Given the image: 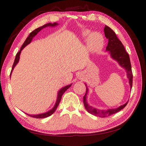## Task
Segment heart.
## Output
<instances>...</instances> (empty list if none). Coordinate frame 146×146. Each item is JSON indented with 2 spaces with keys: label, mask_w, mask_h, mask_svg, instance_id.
Segmentation results:
<instances>
[{
  "label": "heart",
  "mask_w": 146,
  "mask_h": 146,
  "mask_svg": "<svg viewBox=\"0 0 146 146\" xmlns=\"http://www.w3.org/2000/svg\"><path fill=\"white\" fill-rule=\"evenodd\" d=\"M84 36L88 37L87 44L89 49L93 52H97L102 49L104 45V37L98 32H92L91 33L89 29H85L82 32Z\"/></svg>",
  "instance_id": "heart-1"
}]
</instances>
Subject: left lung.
<instances>
[{
	"instance_id": "8db88e82",
	"label": "left lung",
	"mask_w": 146,
	"mask_h": 146,
	"mask_svg": "<svg viewBox=\"0 0 146 146\" xmlns=\"http://www.w3.org/2000/svg\"><path fill=\"white\" fill-rule=\"evenodd\" d=\"M104 33L106 37L108 39V44L106 47V51H108L110 54L111 57L113 60H115L119 64L121 67L124 68L127 73V77L129 79V84L130 85V88L131 90L133 85V73L131 70V65L130 62V58L128 53L126 52L121 41L118 38L116 34L110 27L107 26H105ZM86 86V93L84 96V104L86 110L88 113H91L95 116H98L100 117H106L112 114L120 111L121 110L125 107L127 102L123 105L119 106L117 108L115 109H108L107 110H100L98 109H96L88 104L87 102V95L88 93V86L85 84Z\"/></svg>"
}]
</instances>
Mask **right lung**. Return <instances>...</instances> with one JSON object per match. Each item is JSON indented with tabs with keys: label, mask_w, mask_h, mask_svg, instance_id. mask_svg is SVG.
Returning <instances> with one entry per match:
<instances>
[{
	"label": "right lung",
	"mask_w": 146,
	"mask_h": 146,
	"mask_svg": "<svg viewBox=\"0 0 146 146\" xmlns=\"http://www.w3.org/2000/svg\"><path fill=\"white\" fill-rule=\"evenodd\" d=\"M58 24L56 23H48L46 24H44V26L40 27V28H36V29H35L34 31H33L31 32V33L29 35V36H28V38L26 39L25 42H24V44H23V46H22L21 49H20V51H19L18 53H17L16 56H15V61H14V63L13 64V66H12V70L11 71V73H10V78H11V73H12V71L14 70V68L15 67L16 65L17 64H18L19 61V59H20V55H21V51L23 50V49L25 48V47L28 45L29 43H31V42L32 40V39L36 35V34H37L39 31H41L42 29L46 28V27H51V28H53V27H55L56 26H58ZM72 85V84H71L70 85H67L66 86H64V87L62 88L60 90L58 91V93H57V98H56V102H55V104L54 106V107L50 110L48 111H47L46 113H40V114H38V115H29V114H27L29 116H30L31 117H33V118H46L48 117H49V116H51V115L53 114V113L55 111V110H56V108H57L59 104V103L60 102V100H61V98L62 97V95L64 94V93L65 92V91L68 90L69 88L71 87V86Z\"/></svg>",
	"instance_id": "obj_1"
}]
</instances>
